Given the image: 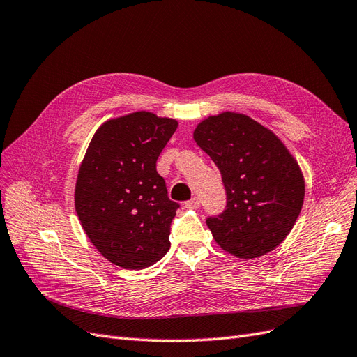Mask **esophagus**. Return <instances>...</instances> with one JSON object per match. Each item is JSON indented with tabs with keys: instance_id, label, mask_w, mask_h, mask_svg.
I'll return each mask as SVG.
<instances>
[{
	"instance_id": "esophagus-1",
	"label": "esophagus",
	"mask_w": 357,
	"mask_h": 357,
	"mask_svg": "<svg viewBox=\"0 0 357 357\" xmlns=\"http://www.w3.org/2000/svg\"><path fill=\"white\" fill-rule=\"evenodd\" d=\"M199 205H201V201L198 198H192L185 202L186 208H199Z\"/></svg>"
}]
</instances>
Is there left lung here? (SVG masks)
<instances>
[{"instance_id":"left-lung-1","label":"left lung","mask_w":357,"mask_h":357,"mask_svg":"<svg viewBox=\"0 0 357 357\" xmlns=\"http://www.w3.org/2000/svg\"><path fill=\"white\" fill-rule=\"evenodd\" d=\"M222 174L226 207L207 226L223 250L255 259L282 243L301 213L305 185L298 162L253 119L226 112L193 132Z\"/></svg>"}]
</instances>
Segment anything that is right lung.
<instances>
[{"instance_id": "1", "label": "right lung", "mask_w": 357, "mask_h": 357, "mask_svg": "<svg viewBox=\"0 0 357 357\" xmlns=\"http://www.w3.org/2000/svg\"><path fill=\"white\" fill-rule=\"evenodd\" d=\"M177 122L137 112L95 132L75 183V211L98 252L117 266L143 269L169 250L180 204L168 198L156 160Z\"/></svg>"}]
</instances>
